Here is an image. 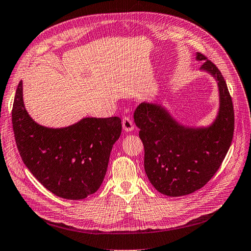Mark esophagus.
I'll list each match as a JSON object with an SVG mask.
<instances>
[{
    "mask_svg": "<svg viewBox=\"0 0 251 251\" xmlns=\"http://www.w3.org/2000/svg\"><path fill=\"white\" fill-rule=\"evenodd\" d=\"M123 126L126 132H132L134 129V125L132 119H130L128 116H125L123 119Z\"/></svg>",
    "mask_w": 251,
    "mask_h": 251,
    "instance_id": "esophagus-1",
    "label": "esophagus"
}]
</instances>
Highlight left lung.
<instances>
[{
	"instance_id": "left-lung-1",
	"label": "left lung",
	"mask_w": 251,
	"mask_h": 251,
	"mask_svg": "<svg viewBox=\"0 0 251 251\" xmlns=\"http://www.w3.org/2000/svg\"><path fill=\"white\" fill-rule=\"evenodd\" d=\"M196 59L200 69L218 81L220 109L207 127H188L176 123L161 105L141 103L134 113L144 145V168L158 192L172 196L191 194L203 187L217 173L231 146L234 107L219 68L203 54Z\"/></svg>"
}]
</instances>
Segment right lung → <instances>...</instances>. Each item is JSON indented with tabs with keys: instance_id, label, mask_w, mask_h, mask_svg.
Instances as JSON below:
<instances>
[{
	"instance_id": "obj_1",
	"label": "right lung",
	"mask_w": 251,
	"mask_h": 251,
	"mask_svg": "<svg viewBox=\"0 0 251 251\" xmlns=\"http://www.w3.org/2000/svg\"><path fill=\"white\" fill-rule=\"evenodd\" d=\"M12 124L26 168L50 192L70 200L83 199L99 189L122 133L117 116L86 117L62 128L40 126L23 104L22 80L15 94Z\"/></svg>"
}]
</instances>
